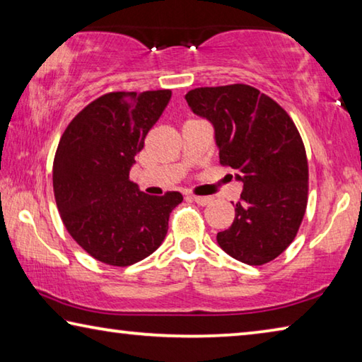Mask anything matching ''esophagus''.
Returning a JSON list of instances; mask_svg holds the SVG:
<instances>
[{
    "label": "esophagus",
    "instance_id": "34e87169",
    "mask_svg": "<svg viewBox=\"0 0 362 362\" xmlns=\"http://www.w3.org/2000/svg\"><path fill=\"white\" fill-rule=\"evenodd\" d=\"M189 199L194 201V203L199 206H207V204H211V201H212L211 196H196V194L189 196Z\"/></svg>",
    "mask_w": 362,
    "mask_h": 362
}]
</instances>
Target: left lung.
Returning a JSON list of instances; mask_svg holds the SVG:
<instances>
[{
	"mask_svg": "<svg viewBox=\"0 0 362 362\" xmlns=\"http://www.w3.org/2000/svg\"><path fill=\"white\" fill-rule=\"evenodd\" d=\"M193 113L216 129L220 164L236 170L243 193L217 243L233 259L263 265L296 240L308 203L303 140L286 110L247 84L196 88L185 95Z\"/></svg>",
	"mask_w": 362,
	"mask_h": 362,
	"instance_id": "1",
	"label": "left lung"
}]
</instances>
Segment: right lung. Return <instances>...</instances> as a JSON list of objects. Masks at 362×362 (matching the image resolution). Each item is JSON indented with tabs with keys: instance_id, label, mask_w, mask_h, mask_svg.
Here are the masks:
<instances>
[{
	"instance_id": "1",
	"label": "right lung",
	"mask_w": 362,
	"mask_h": 362,
	"mask_svg": "<svg viewBox=\"0 0 362 362\" xmlns=\"http://www.w3.org/2000/svg\"><path fill=\"white\" fill-rule=\"evenodd\" d=\"M170 90L108 93L66 126L52 164L66 231L95 260L127 267L161 246L179 192L150 196L129 180L134 156L170 100Z\"/></svg>"
}]
</instances>
